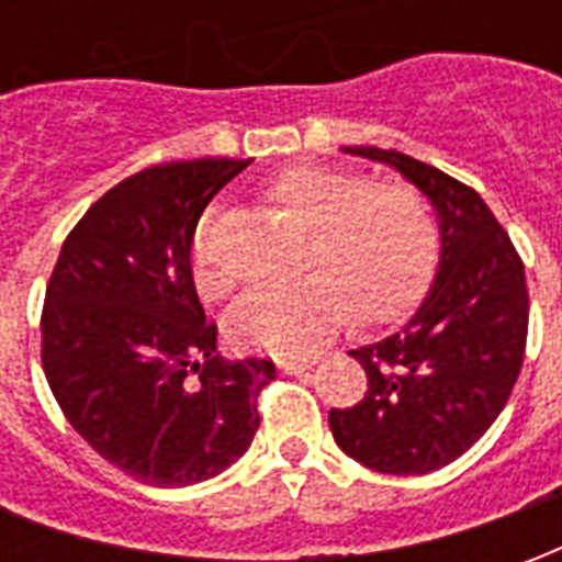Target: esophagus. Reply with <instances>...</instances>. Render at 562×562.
Wrapping results in <instances>:
<instances>
[{
	"label": "esophagus",
	"instance_id": "1",
	"mask_svg": "<svg viewBox=\"0 0 562 562\" xmlns=\"http://www.w3.org/2000/svg\"><path fill=\"white\" fill-rule=\"evenodd\" d=\"M313 364L316 361H310V358H304V361H280V370L282 373H292V376H301V373H306V370H313Z\"/></svg>",
	"mask_w": 562,
	"mask_h": 562
}]
</instances>
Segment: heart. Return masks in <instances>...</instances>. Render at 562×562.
Instances as JSON below:
<instances>
[{
  "mask_svg": "<svg viewBox=\"0 0 562 562\" xmlns=\"http://www.w3.org/2000/svg\"><path fill=\"white\" fill-rule=\"evenodd\" d=\"M265 195L306 225L301 268L289 282L256 285L232 306L228 337L246 352H313L346 318L379 325L401 316L434 270L436 225L427 201L406 183H373L370 173L301 161L265 183ZM198 292L216 301L228 273L201 228L192 244Z\"/></svg>",
  "mask_w": 562,
  "mask_h": 562,
  "instance_id": "obj_1",
  "label": "heart"
}]
</instances>
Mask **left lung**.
Masks as SVG:
<instances>
[{
    "label": "left lung",
    "mask_w": 562,
    "mask_h": 562,
    "mask_svg": "<svg viewBox=\"0 0 562 562\" xmlns=\"http://www.w3.org/2000/svg\"><path fill=\"white\" fill-rule=\"evenodd\" d=\"M342 153L385 161L418 186L442 249L415 316L349 352L364 367L367 391L349 409H330V434L370 470L424 475L470 451L518 382L530 318L524 261L475 189L397 149Z\"/></svg>",
    "instance_id": "8db88e82"
}]
</instances>
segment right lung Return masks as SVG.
<instances>
[{"label":"right lung","instance_id":"1","mask_svg":"<svg viewBox=\"0 0 562 562\" xmlns=\"http://www.w3.org/2000/svg\"><path fill=\"white\" fill-rule=\"evenodd\" d=\"M249 159L153 165L108 189L59 249L42 364L92 451L156 487L207 482L244 458L273 361H225L192 280L201 213Z\"/></svg>","mask_w":562,"mask_h":562}]
</instances>
